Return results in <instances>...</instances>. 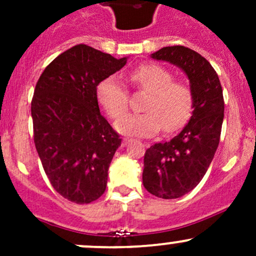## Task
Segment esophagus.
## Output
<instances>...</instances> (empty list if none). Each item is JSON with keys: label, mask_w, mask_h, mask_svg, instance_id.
<instances>
[{"label": "esophagus", "mask_w": 256, "mask_h": 256, "mask_svg": "<svg viewBox=\"0 0 256 256\" xmlns=\"http://www.w3.org/2000/svg\"><path fill=\"white\" fill-rule=\"evenodd\" d=\"M131 141H132V140H131V138H124L122 142H124V144H128V142H131Z\"/></svg>", "instance_id": "obj_1"}]
</instances>
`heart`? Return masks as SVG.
Wrapping results in <instances>:
<instances>
[{
    "instance_id": "1",
    "label": "heart",
    "mask_w": 256,
    "mask_h": 256,
    "mask_svg": "<svg viewBox=\"0 0 256 256\" xmlns=\"http://www.w3.org/2000/svg\"><path fill=\"white\" fill-rule=\"evenodd\" d=\"M167 69L156 64H144L131 72L130 80L147 92L142 114H126L115 128L128 136L147 138L164 128L176 130L190 116L193 96L184 82H174ZM96 98L108 115L118 118L128 109V94L116 76H108L98 84Z\"/></svg>"
}]
</instances>
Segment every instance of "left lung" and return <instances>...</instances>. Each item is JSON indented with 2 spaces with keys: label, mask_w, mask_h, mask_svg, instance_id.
Segmentation results:
<instances>
[{
  "label": "left lung",
  "mask_w": 256,
  "mask_h": 256,
  "mask_svg": "<svg viewBox=\"0 0 256 256\" xmlns=\"http://www.w3.org/2000/svg\"><path fill=\"white\" fill-rule=\"evenodd\" d=\"M151 58L178 66L190 80L193 96V112L184 128L171 140L152 144L144 158V187L156 197L174 200L202 180L218 148L223 90L210 63L192 49L164 47Z\"/></svg>",
  "instance_id": "1"
}]
</instances>
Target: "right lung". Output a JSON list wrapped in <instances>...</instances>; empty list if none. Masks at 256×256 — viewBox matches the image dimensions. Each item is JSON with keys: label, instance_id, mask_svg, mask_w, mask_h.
I'll list each match as a JSON object with an SVG mask.
<instances>
[{"label": "right lung", "instance_id": "1", "mask_svg": "<svg viewBox=\"0 0 256 256\" xmlns=\"http://www.w3.org/2000/svg\"><path fill=\"white\" fill-rule=\"evenodd\" d=\"M126 62L76 44L59 54L36 85L30 112L38 156L54 190L76 204L106 190L121 138L100 114L96 86Z\"/></svg>", "mask_w": 256, "mask_h": 256}]
</instances>
